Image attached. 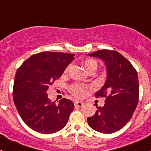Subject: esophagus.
Segmentation results:
<instances>
[{"instance_id":"34e87169","label":"esophagus","mask_w":151,"mask_h":151,"mask_svg":"<svg viewBox=\"0 0 151 151\" xmlns=\"http://www.w3.org/2000/svg\"><path fill=\"white\" fill-rule=\"evenodd\" d=\"M83 103L81 102V101H75L74 102V106H76V107H81V106H83Z\"/></svg>"}]
</instances>
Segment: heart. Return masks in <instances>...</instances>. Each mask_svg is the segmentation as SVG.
I'll list each match as a JSON object with an SVG mask.
<instances>
[{
  "mask_svg": "<svg viewBox=\"0 0 151 151\" xmlns=\"http://www.w3.org/2000/svg\"><path fill=\"white\" fill-rule=\"evenodd\" d=\"M84 66L88 72L91 71H96L98 67V62L93 59L88 58L84 61ZM68 68H69V66H67L65 69V73L68 71ZM68 90H69V92L77 98L84 97L87 93L86 86L78 84V83H74V84L71 85L68 88Z\"/></svg>",
  "mask_w": 151,
  "mask_h": 151,
  "instance_id": "heart-1",
  "label": "heart"
}]
</instances>
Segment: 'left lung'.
<instances>
[{"instance_id":"left-lung-1","label":"left lung","mask_w":151,"mask_h":151,"mask_svg":"<svg viewBox=\"0 0 151 151\" xmlns=\"http://www.w3.org/2000/svg\"><path fill=\"white\" fill-rule=\"evenodd\" d=\"M88 55L102 59L106 67V80L95 93L104 97V106H96L88 123L96 132L112 134L121 129L132 118L139 101V80L134 67L115 50H101Z\"/></svg>"}]
</instances>
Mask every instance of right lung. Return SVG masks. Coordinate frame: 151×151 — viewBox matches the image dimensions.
Returning a JSON list of instances; mask_svg holds the SVG:
<instances>
[{
	"mask_svg": "<svg viewBox=\"0 0 151 151\" xmlns=\"http://www.w3.org/2000/svg\"><path fill=\"white\" fill-rule=\"evenodd\" d=\"M74 54L42 52L33 55L19 67L15 75L13 99L22 121L42 134H52L66 125L74 108L66 98L58 104L48 99L47 91L74 59Z\"/></svg>",
	"mask_w": 151,
	"mask_h": 151,
	"instance_id": "obj_1",
	"label": "right lung"
}]
</instances>
